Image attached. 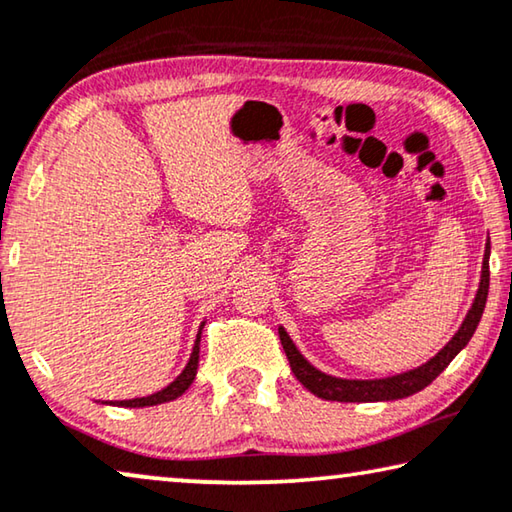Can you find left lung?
I'll return each mask as SVG.
<instances>
[{"instance_id": "left-lung-1", "label": "left lung", "mask_w": 512, "mask_h": 512, "mask_svg": "<svg viewBox=\"0 0 512 512\" xmlns=\"http://www.w3.org/2000/svg\"><path fill=\"white\" fill-rule=\"evenodd\" d=\"M488 289H490V243L485 246V259H483V275H481V287H478V294L474 298L472 310H469L465 323H462L456 337L446 344L440 353L435 355L431 362H426L424 367L415 371L401 373V376L383 378V380H342L332 378L328 373H321L314 369L310 362H307L303 355L298 353V348L291 342L289 335L280 328V342L285 348L287 360L291 364V371L294 376L303 383L314 396L326 401H342V403H371V401H394V399H405V396L417 394L419 389H424L433 383V380L440 376V373L449 367V362L456 358V355L467 346L469 339H472L474 330L481 321L485 300H488Z\"/></svg>"}]
</instances>
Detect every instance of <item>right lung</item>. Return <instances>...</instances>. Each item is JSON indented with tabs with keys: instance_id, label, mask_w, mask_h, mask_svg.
Wrapping results in <instances>:
<instances>
[{
	"instance_id": "obj_1",
	"label": "right lung",
	"mask_w": 512,
	"mask_h": 512,
	"mask_svg": "<svg viewBox=\"0 0 512 512\" xmlns=\"http://www.w3.org/2000/svg\"><path fill=\"white\" fill-rule=\"evenodd\" d=\"M198 353H200V332H198L196 346H193V353H191L189 364H186L184 371L173 380V383L161 389V392L152 394V396H143V399H132V401H118L116 405H123V408H145V405L166 403V401L177 399V396H182V394L186 392V389L191 387L193 378H196V371H198Z\"/></svg>"
}]
</instances>
